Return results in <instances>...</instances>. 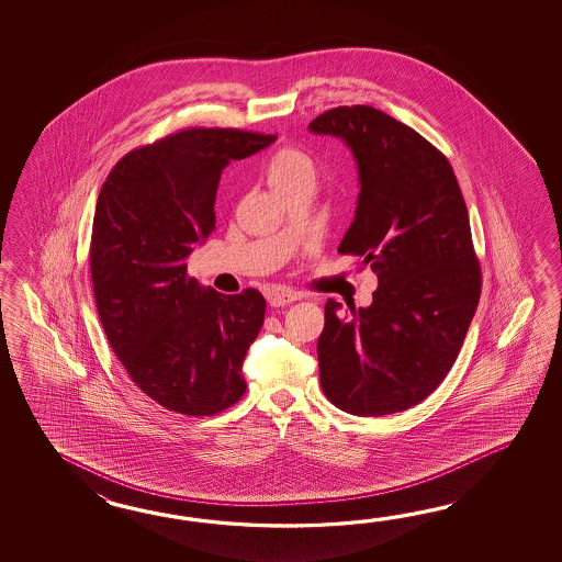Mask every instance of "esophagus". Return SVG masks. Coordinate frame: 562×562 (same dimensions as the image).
<instances>
[{
    "instance_id": "34e87169",
    "label": "esophagus",
    "mask_w": 562,
    "mask_h": 562,
    "mask_svg": "<svg viewBox=\"0 0 562 562\" xmlns=\"http://www.w3.org/2000/svg\"><path fill=\"white\" fill-rule=\"evenodd\" d=\"M297 299V293H293V291H273L269 295V305L271 307H283V305H289V303H293Z\"/></svg>"
}]
</instances>
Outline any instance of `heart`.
I'll use <instances>...</instances> for the list:
<instances>
[{"instance_id":"heart-1","label":"heart","mask_w":562,"mask_h":562,"mask_svg":"<svg viewBox=\"0 0 562 562\" xmlns=\"http://www.w3.org/2000/svg\"><path fill=\"white\" fill-rule=\"evenodd\" d=\"M267 177L277 192L285 191L303 180H315V162L311 160L310 155L301 150L283 148L271 158Z\"/></svg>"}]
</instances>
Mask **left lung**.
<instances>
[{"instance_id":"left-lung-1","label":"left lung","mask_w":562,"mask_h":562,"mask_svg":"<svg viewBox=\"0 0 562 562\" xmlns=\"http://www.w3.org/2000/svg\"><path fill=\"white\" fill-rule=\"evenodd\" d=\"M351 150L359 194L339 252L378 273L370 307L325 303L317 341L323 394L353 416L416 406L454 366L480 299V265L454 170L418 132L371 106L310 124Z\"/></svg>"}]
</instances>
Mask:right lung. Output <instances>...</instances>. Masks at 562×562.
<instances>
[{"instance_id":"right-lung-1","label":"right lung","mask_w":562,"mask_h":562,"mask_svg":"<svg viewBox=\"0 0 562 562\" xmlns=\"http://www.w3.org/2000/svg\"><path fill=\"white\" fill-rule=\"evenodd\" d=\"M276 140L231 128L177 132L124 156L98 194V315L132 382L170 412L213 416L245 394L243 361L263 327V295L216 293L187 267L215 227L223 170Z\"/></svg>"}]
</instances>
